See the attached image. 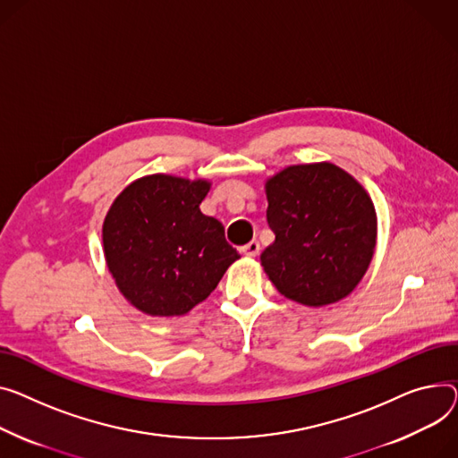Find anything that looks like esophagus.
I'll return each mask as SVG.
<instances>
[{
	"mask_svg": "<svg viewBox=\"0 0 458 458\" xmlns=\"http://www.w3.org/2000/svg\"><path fill=\"white\" fill-rule=\"evenodd\" d=\"M241 250H242V254H245V256H249V258H256V256L259 254L261 247H259V242H258L256 239H252V241H250V242H247V245H245V247H242Z\"/></svg>",
	"mask_w": 458,
	"mask_h": 458,
	"instance_id": "1",
	"label": "esophagus"
}]
</instances>
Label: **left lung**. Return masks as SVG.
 Instances as JSON below:
<instances>
[{
	"mask_svg": "<svg viewBox=\"0 0 458 458\" xmlns=\"http://www.w3.org/2000/svg\"><path fill=\"white\" fill-rule=\"evenodd\" d=\"M274 239L261 267L285 298L308 308L341 301L376 252V208L359 182L329 162L289 165L265 182Z\"/></svg>",
	"mask_w": 458,
	"mask_h": 458,
	"instance_id": "1",
	"label": "left lung"
}]
</instances>
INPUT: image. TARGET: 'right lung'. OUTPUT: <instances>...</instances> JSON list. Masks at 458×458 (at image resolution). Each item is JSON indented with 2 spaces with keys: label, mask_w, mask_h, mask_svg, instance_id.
<instances>
[{
  "label": "right lung",
  "mask_w": 458,
  "mask_h": 458,
  "mask_svg": "<svg viewBox=\"0 0 458 458\" xmlns=\"http://www.w3.org/2000/svg\"><path fill=\"white\" fill-rule=\"evenodd\" d=\"M211 182L147 174L121 191L103 223L106 267L131 306L150 317L190 313L217 287L239 252L204 216Z\"/></svg>",
  "instance_id": "add662e5"
}]
</instances>
